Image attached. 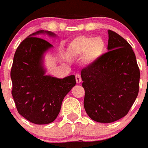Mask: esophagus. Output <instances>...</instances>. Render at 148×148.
I'll use <instances>...</instances> for the list:
<instances>
[{
    "label": "esophagus",
    "instance_id": "obj_1",
    "mask_svg": "<svg viewBox=\"0 0 148 148\" xmlns=\"http://www.w3.org/2000/svg\"><path fill=\"white\" fill-rule=\"evenodd\" d=\"M75 80H76V82H77V83H81V81H82L81 76H80V74H76L75 75Z\"/></svg>",
    "mask_w": 148,
    "mask_h": 148
}]
</instances>
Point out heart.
I'll return each mask as SVG.
<instances>
[{"label": "heart", "instance_id": "obj_1", "mask_svg": "<svg viewBox=\"0 0 148 148\" xmlns=\"http://www.w3.org/2000/svg\"><path fill=\"white\" fill-rule=\"evenodd\" d=\"M71 50L76 55H86L88 62L93 63L105 52L106 42L100 36H80L73 42Z\"/></svg>", "mask_w": 148, "mask_h": 148}]
</instances>
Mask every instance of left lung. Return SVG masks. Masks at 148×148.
I'll list each match as a JSON object with an SVG mask.
<instances>
[{"label": "left lung", "instance_id": "obj_1", "mask_svg": "<svg viewBox=\"0 0 148 148\" xmlns=\"http://www.w3.org/2000/svg\"><path fill=\"white\" fill-rule=\"evenodd\" d=\"M108 51L81 71L84 108L89 117L112 123L127 114L139 92L140 73L132 48L108 30Z\"/></svg>", "mask_w": 148, "mask_h": 148}]
</instances>
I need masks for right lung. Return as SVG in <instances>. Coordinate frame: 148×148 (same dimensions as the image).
I'll return each instance as SVG.
<instances>
[{"mask_svg":"<svg viewBox=\"0 0 148 148\" xmlns=\"http://www.w3.org/2000/svg\"><path fill=\"white\" fill-rule=\"evenodd\" d=\"M41 34L57 36L52 32L40 30L20 44L11 68V93L18 112L23 117L34 124H46L54 122L58 116L64 98L76 81L74 75L62 79L45 74L44 57L53 46L36 37Z\"/></svg>","mask_w":148,"mask_h":148,"instance_id":"obj_1","label":"right lung"}]
</instances>
